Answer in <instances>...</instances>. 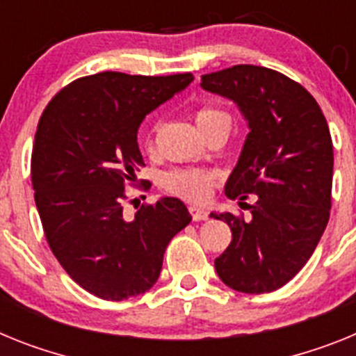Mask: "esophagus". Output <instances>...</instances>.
Instances as JSON below:
<instances>
[{
	"mask_svg": "<svg viewBox=\"0 0 356 356\" xmlns=\"http://www.w3.org/2000/svg\"><path fill=\"white\" fill-rule=\"evenodd\" d=\"M190 215H191V218H193V220L195 222H199V220H206V218H208V211H206V209L204 208H199V206H190Z\"/></svg>",
	"mask_w": 356,
	"mask_h": 356,
	"instance_id": "esophagus-1",
	"label": "esophagus"
}]
</instances>
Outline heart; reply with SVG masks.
Masks as SVG:
<instances>
[{
    "label": "heart",
    "mask_w": 356,
    "mask_h": 356,
    "mask_svg": "<svg viewBox=\"0 0 356 356\" xmlns=\"http://www.w3.org/2000/svg\"><path fill=\"white\" fill-rule=\"evenodd\" d=\"M229 123V114L225 111L213 107V105H202L195 111V123L199 125L200 132H206L209 127L215 123ZM154 140V127L147 132L145 143L147 147L152 145ZM216 182V174L211 170L204 168H175L170 170L163 175L161 184L165 188V191L172 193V195L182 197V199L191 200V202H204L211 195V190Z\"/></svg>",
    "instance_id": "b5f03b06"
}]
</instances>
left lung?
Returning <instances> with one entry per match:
<instances>
[{
    "mask_svg": "<svg viewBox=\"0 0 356 356\" xmlns=\"http://www.w3.org/2000/svg\"><path fill=\"white\" fill-rule=\"evenodd\" d=\"M200 86L236 102L251 129L225 195L258 197L247 220L211 213L233 234L215 259L216 274L238 292H272L305 267L330 218L333 143L326 118L299 82L264 66L225 67L202 75Z\"/></svg>",
    "mask_w": 356,
    "mask_h": 356,
    "instance_id": "obj_1",
    "label": "left lung"
}]
</instances>
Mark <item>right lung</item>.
<instances>
[{"label":"right lung","instance_id":"right-lung-1","mask_svg":"<svg viewBox=\"0 0 356 356\" xmlns=\"http://www.w3.org/2000/svg\"><path fill=\"white\" fill-rule=\"evenodd\" d=\"M191 80L102 71L73 80L42 111L32 148L37 211L58 264L97 298L123 301L152 289L170 240L191 222L174 197L143 204L134 218L123 211L125 186L145 166L141 122Z\"/></svg>","mask_w":356,"mask_h":356}]
</instances>
